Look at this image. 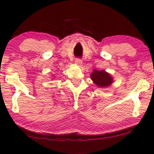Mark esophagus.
Returning a JSON list of instances; mask_svg holds the SVG:
<instances>
[{
	"label": "esophagus",
	"instance_id": "obj_1",
	"mask_svg": "<svg viewBox=\"0 0 154 154\" xmlns=\"http://www.w3.org/2000/svg\"><path fill=\"white\" fill-rule=\"evenodd\" d=\"M75 63L78 65H79V66H81V65H82V63H83V62H82V60H81V59H76V60H75Z\"/></svg>",
	"mask_w": 154,
	"mask_h": 154
}]
</instances>
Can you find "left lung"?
<instances>
[{"label":"left lung","mask_w":154,"mask_h":154,"mask_svg":"<svg viewBox=\"0 0 154 154\" xmlns=\"http://www.w3.org/2000/svg\"><path fill=\"white\" fill-rule=\"evenodd\" d=\"M91 79L99 87H106L112 83V78L105 71L94 70L91 74Z\"/></svg>","instance_id":"8db88e82"}]
</instances>
